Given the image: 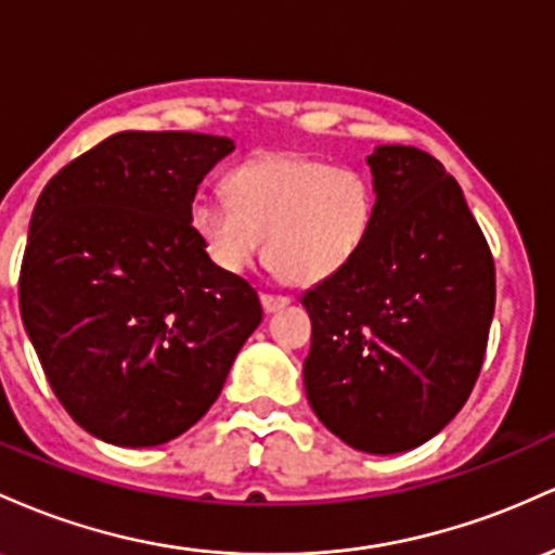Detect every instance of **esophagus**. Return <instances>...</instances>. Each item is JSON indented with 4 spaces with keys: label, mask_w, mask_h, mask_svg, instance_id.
<instances>
[{
    "label": "esophagus",
    "mask_w": 555,
    "mask_h": 555,
    "mask_svg": "<svg viewBox=\"0 0 555 555\" xmlns=\"http://www.w3.org/2000/svg\"><path fill=\"white\" fill-rule=\"evenodd\" d=\"M291 298L288 296H275V294H261V307H264V311H280L283 307H288Z\"/></svg>",
    "instance_id": "34e87169"
}]
</instances>
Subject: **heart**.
<instances>
[{
	"instance_id": "heart-1",
	"label": "heart",
	"mask_w": 555,
	"mask_h": 555,
	"mask_svg": "<svg viewBox=\"0 0 555 555\" xmlns=\"http://www.w3.org/2000/svg\"><path fill=\"white\" fill-rule=\"evenodd\" d=\"M228 198L198 194L191 228L225 272H244L261 251L294 285L344 272L370 244L377 222L375 180L359 167H333L304 154L270 152L225 178Z\"/></svg>"
}]
</instances>
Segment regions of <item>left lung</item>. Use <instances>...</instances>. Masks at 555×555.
I'll return each instance as SVG.
<instances>
[{"label":"left lung","mask_w":555,"mask_h":555,"mask_svg":"<svg viewBox=\"0 0 555 555\" xmlns=\"http://www.w3.org/2000/svg\"><path fill=\"white\" fill-rule=\"evenodd\" d=\"M377 222L338 275L307 291V398L366 453L427 443L475 388L495 309V261L462 189L414 146L372 157Z\"/></svg>","instance_id":"1"}]
</instances>
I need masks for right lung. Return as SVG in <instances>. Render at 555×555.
Instances as JSON below:
<instances>
[{"label": "right lung", "mask_w": 555, "mask_h": 555, "mask_svg": "<svg viewBox=\"0 0 555 555\" xmlns=\"http://www.w3.org/2000/svg\"><path fill=\"white\" fill-rule=\"evenodd\" d=\"M222 135L122 130L43 185L21 264V314L54 396L96 438L159 446L220 396L261 322L251 283L191 228Z\"/></svg>", "instance_id": "obj_1"}]
</instances>
